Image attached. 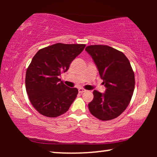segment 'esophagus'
Returning <instances> with one entry per match:
<instances>
[{"instance_id":"1","label":"esophagus","mask_w":157,"mask_h":157,"mask_svg":"<svg viewBox=\"0 0 157 157\" xmlns=\"http://www.w3.org/2000/svg\"><path fill=\"white\" fill-rule=\"evenodd\" d=\"M85 91H86L85 89H81V88H80V89H78V93L82 94V93H83V92H85Z\"/></svg>"}]
</instances>
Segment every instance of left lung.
<instances>
[{
  "label": "left lung",
  "mask_w": 157,
  "mask_h": 157,
  "mask_svg": "<svg viewBox=\"0 0 157 157\" xmlns=\"http://www.w3.org/2000/svg\"><path fill=\"white\" fill-rule=\"evenodd\" d=\"M85 50L106 89L103 94L94 90V99L89 104L90 112L101 121L115 119L125 111L134 93V73L130 62L121 51L106 45H91Z\"/></svg>",
  "instance_id": "8db88e82"
}]
</instances>
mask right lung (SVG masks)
<instances>
[{
    "mask_svg": "<svg viewBox=\"0 0 157 157\" xmlns=\"http://www.w3.org/2000/svg\"><path fill=\"white\" fill-rule=\"evenodd\" d=\"M85 44H56L40 49L27 68L25 89L30 101L40 114L56 117L66 113L78 94L59 78L84 49Z\"/></svg>",
    "mask_w": 157,
    "mask_h": 157,
    "instance_id": "1",
    "label": "right lung"
}]
</instances>
